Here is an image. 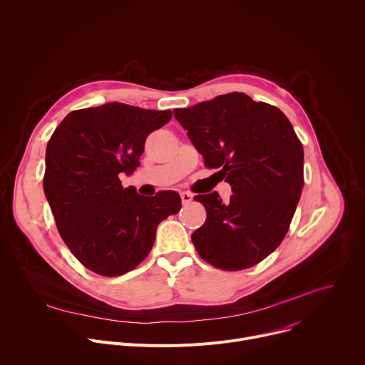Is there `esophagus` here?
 I'll return each instance as SVG.
<instances>
[{"label":"esophagus","mask_w":365,"mask_h":365,"mask_svg":"<svg viewBox=\"0 0 365 365\" xmlns=\"http://www.w3.org/2000/svg\"><path fill=\"white\" fill-rule=\"evenodd\" d=\"M180 197H182V203H183V205H187V203L192 202L193 195H192L190 192H182V193H180Z\"/></svg>","instance_id":"obj_1"}]
</instances>
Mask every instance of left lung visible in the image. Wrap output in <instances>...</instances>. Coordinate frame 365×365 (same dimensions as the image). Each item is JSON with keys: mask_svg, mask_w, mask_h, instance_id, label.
<instances>
[{"mask_svg": "<svg viewBox=\"0 0 365 365\" xmlns=\"http://www.w3.org/2000/svg\"><path fill=\"white\" fill-rule=\"evenodd\" d=\"M173 114L205 166L220 169L232 187L228 202L217 192L193 197L206 210L192 234L197 254L228 272L258 264L287 234L303 189V147L290 121L242 92Z\"/></svg>", "mask_w": 365, "mask_h": 365, "instance_id": "obj_1", "label": "left lung"}]
</instances>
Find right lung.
Returning <instances> with one entry per match:
<instances>
[{
    "mask_svg": "<svg viewBox=\"0 0 365 365\" xmlns=\"http://www.w3.org/2000/svg\"><path fill=\"white\" fill-rule=\"evenodd\" d=\"M170 118L172 111L110 102L72 111L47 143L43 189L58 231L99 276L135 269L148 255L159 224L180 211L179 193L145 197L120 180L140 166L147 135Z\"/></svg>",
    "mask_w": 365,
    "mask_h": 365,
    "instance_id": "1",
    "label": "right lung"
}]
</instances>
